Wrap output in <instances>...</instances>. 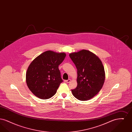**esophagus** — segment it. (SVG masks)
<instances>
[{"label": "esophagus", "instance_id": "obj_1", "mask_svg": "<svg viewBox=\"0 0 132 132\" xmlns=\"http://www.w3.org/2000/svg\"><path fill=\"white\" fill-rule=\"evenodd\" d=\"M71 81V80L70 79H68V80H65L64 81V82H67V83H69Z\"/></svg>", "mask_w": 132, "mask_h": 132}]
</instances>
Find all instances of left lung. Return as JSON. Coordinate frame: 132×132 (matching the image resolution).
I'll return each mask as SVG.
<instances>
[{
  "label": "left lung",
  "mask_w": 132,
  "mask_h": 132,
  "mask_svg": "<svg viewBox=\"0 0 132 132\" xmlns=\"http://www.w3.org/2000/svg\"><path fill=\"white\" fill-rule=\"evenodd\" d=\"M69 56L77 69V87L72 89L79 100L93 98L101 90L105 81V72L100 58L92 52L82 50L70 53Z\"/></svg>",
  "instance_id": "obj_1"
}]
</instances>
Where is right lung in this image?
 I'll use <instances>...</instances> for the list:
<instances>
[{"mask_svg":"<svg viewBox=\"0 0 132 132\" xmlns=\"http://www.w3.org/2000/svg\"><path fill=\"white\" fill-rule=\"evenodd\" d=\"M66 57L65 53L46 51L36 57L26 73V82L32 93L39 98H50L63 82L58 69Z\"/></svg>","mask_w":132,"mask_h":132,"instance_id":"obj_1","label":"right lung"}]
</instances>
